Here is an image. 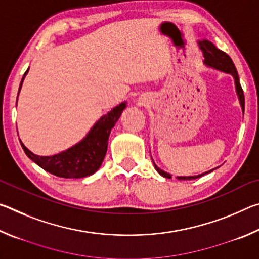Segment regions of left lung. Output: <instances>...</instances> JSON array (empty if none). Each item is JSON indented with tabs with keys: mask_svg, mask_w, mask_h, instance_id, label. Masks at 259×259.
Segmentation results:
<instances>
[{
	"mask_svg": "<svg viewBox=\"0 0 259 259\" xmlns=\"http://www.w3.org/2000/svg\"><path fill=\"white\" fill-rule=\"evenodd\" d=\"M199 47L203 52V57H204L203 63H204V65H207L208 67H212L214 69H218V71L229 73L234 77L235 90H236V94H238L241 108H242V112L244 113L243 90H242V88H241V84H240L238 71H236V68L234 66L233 61H232V59H231V57L227 54H225L224 51L219 50L218 48H216V46L213 45V43H211L210 41H207V40L199 41ZM153 163H154V161H153ZM154 168H155L156 171L161 175V176H163L165 178H169V179L171 178V175L163 171V170H161L155 163H154ZM214 169H217V168H214ZM214 169H211L207 172L198 175V176H181V177H177V179H179V181H191V179L200 178V177H202V176H204V175H207L209 172H212Z\"/></svg>",
	"mask_w": 259,
	"mask_h": 259,
	"instance_id": "obj_1",
	"label": "left lung"
}]
</instances>
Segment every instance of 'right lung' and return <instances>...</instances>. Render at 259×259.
<instances>
[{"label":"right lung","mask_w":259,"mask_h":259,"mask_svg":"<svg viewBox=\"0 0 259 259\" xmlns=\"http://www.w3.org/2000/svg\"><path fill=\"white\" fill-rule=\"evenodd\" d=\"M29 69V68H28ZM25 72L21 78L18 95L20 93L23 81L28 73ZM18 100V98H17ZM126 107V102L121 103L109 111L106 115H103L96 122L89 133L75 145L68 150L50 156H41L34 154L21 143L24 152L30 160L40 165L46 171L63 178H83L95 174L102 165L105 154L107 151L108 137L111 130L117 120L120 119L122 112Z\"/></svg>","instance_id":"add662e5"}]
</instances>
